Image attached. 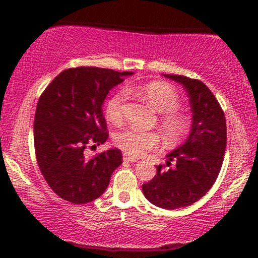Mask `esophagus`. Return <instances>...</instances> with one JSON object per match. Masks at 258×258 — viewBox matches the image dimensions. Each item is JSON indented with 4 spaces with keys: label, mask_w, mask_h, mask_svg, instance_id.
Listing matches in <instances>:
<instances>
[{
    "label": "esophagus",
    "mask_w": 258,
    "mask_h": 258,
    "mask_svg": "<svg viewBox=\"0 0 258 258\" xmlns=\"http://www.w3.org/2000/svg\"><path fill=\"white\" fill-rule=\"evenodd\" d=\"M123 160H124V161H127V162H131V163H134V162H137V158H135V157H131V156L126 155V153H123Z\"/></svg>",
    "instance_id": "34e87169"
}]
</instances>
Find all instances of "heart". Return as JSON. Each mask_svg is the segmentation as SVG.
<instances>
[{"mask_svg": "<svg viewBox=\"0 0 258 258\" xmlns=\"http://www.w3.org/2000/svg\"><path fill=\"white\" fill-rule=\"evenodd\" d=\"M139 92L157 112L162 113L160 124L168 141H178L183 139L189 131L188 119L176 112L179 106V97L175 88L162 81H152L140 86ZM126 100V92L119 91L106 103L105 112L111 122L122 119V110ZM161 137L157 132L141 131L128 127L114 136V144L126 155L140 157L158 147Z\"/></svg>", "mask_w": 258, "mask_h": 258, "instance_id": "1", "label": "heart"}]
</instances>
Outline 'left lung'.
I'll use <instances>...</instances> for the list:
<instances>
[{
	"label": "left lung",
	"mask_w": 258,
	"mask_h": 258,
	"mask_svg": "<svg viewBox=\"0 0 258 258\" xmlns=\"http://www.w3.org/2000/svg\"><path fill=\"white\" fill-rule=\"evenodd\" d=\"M181 83L189 98L192 126L188 137L167 155L165 168L157 166V173L142 184L146 199L165 210L186 207L199 201L215 183L225 156L227 130L220 103L202 81L178 75H163Z\"/></svg>",
	"instance_id": "obj_1"
}]
</instances>
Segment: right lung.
<instances>
[{"label":"right lung","instance_id":"add662e5","mask_svg":"<svg viewBox=\"0 0 258 258\" xmlns=\"http://www.w3.org/2000/svg\"><path fill=\"white\" fill-rule=\"evenodd\" d=\"M131 75L98 67L69 69L41 95L33 123L36 158L46 182L61 199L76 205L98 199L122 163L117 148L95 157H87L85 150L108 139L103 101Z\"/></svg>","mask_w":258,"mask_h":258}]
</instances>
